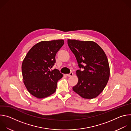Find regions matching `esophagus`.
I'll list each match as a JSON object with an SVG mask.
<instances>
[{"label": "esophagus", "instance_id": "esophagus-1", "mask_svg": "<svg viewBox=\"0 0 131 131\" xmlns=\"http://www.w3.org/2000/svg\"><path fill=\"white\" fill-rule=\"evenodd\" d=\"M72 75H73V73L72 72H70V73H69V74H66V76H67V77H71V76H72Z\"/></svg>", "mask_w": 131, "mask_h": 131}]
</instances>
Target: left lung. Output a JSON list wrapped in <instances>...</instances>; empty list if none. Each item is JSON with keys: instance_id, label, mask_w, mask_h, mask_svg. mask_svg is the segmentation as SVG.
<instances>
[{"instance_id": "8db88e82", "label": "left lung", "mask_w": 131, "mask_h": 131, "mask_svg": "<svg viewBox=\"0 0 131 131\" xmlns=\"http://www.w3.org/2000/svg\"><path fill=\"white\" fill-rule=\"evenodd\" d=\"M67 43L82 69L76 71L78 82L73 91L84 99L96 97L105 88L110 76L105 53L94 41L68 39Z\"/></svg>"}]
</instances>
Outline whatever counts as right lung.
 Returning a JSON list of instances; mask_svg holds the SVG:
<instances>
[{
	"label": "right lung",
	"mask_w": 131,
	"mask_h": 131,
	"mask_svg": "<svg viewBox=\"0 0 131 131\" xmlns=\"http://www.w3.org/2000/svg\"><path fill=\"white\" fill-rule=\"evenodd\" d=\"M63 45L62 39L42 41L27 53L22 65V75L27 90L34 96L43 99L55 92L63 74L51 68L55 63L56 54Z\"/></svg>",
	"instance_id": "obj_1"
}]
</instances>
